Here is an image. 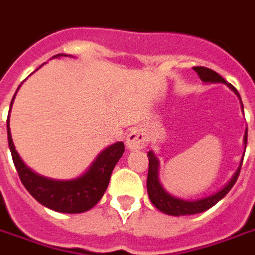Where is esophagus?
<instances>
[{
    "label": "esophagus",
    "instance_id": "1",
    "mask_svg": "<svg viewBox=\"0 0 255 255\" xmlns=\"http://www.w3.org/2000/svg\"><path fill=\"white\" fill-rule=\"evenodd\" d=\"M145 136L144 133L139 129H132L128 133L127 139H126V145L129 151H135V149H140L144 147Z\"/></svg>",
    "mask_w": 255,
    "mask_h": 255
}]
</instances>
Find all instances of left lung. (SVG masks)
<instances>
[{
  "mask_svg": "<svg viewBox=\"0 0 255 255\" xmlns=\"http://www.w3.org/2000/svg\"><path fill=\"white\" fill-rule=\"evenodd\" d=\"M194 71L197 72L198 76H199V79H201L203 83H206V84H217V83L226 84L227 87L238 96V99H240L241 102V107H242V111H244V104H242V100H241V96L240 93H238V91H237L231 84H227L222 76H219L218 73L214 72L213 69H209V68L205 67H195L194 68ZM246 140H248V128H246L244 136L245 148H246ZM147 156H148L149 160L148 178H147V191H148L149 199L152 202V205L158 210H160L162 213L168 214V215H174V217L203 213L206 210H209L210 207H213L214 205H217V203L226 195L227 192L230 191L231 187H233L234 183L237 182L238 175H240L241 166H242V160H244V155H242V159H241L238 168H237L236 172L233 174L230 180H229L221 190H218L217 192H214L211 195H207V197L187 201V199H182V198L171 195L170 192L163 187V184L160 183V179H159V167H160L159 159L156 158V155L153 153V151H149V152L147 153Z\"/></svg>",
  "mask_w": 255,
  "mask_h": 255,
  "instance_id": "8db88e82",
  "label": "left lung"
}]
</instances>
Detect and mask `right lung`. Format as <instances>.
<instances>
[{"mask_svg": "<svg viewBox=\"0 0 255 255\" xmlns=\"http://www.w3.org/2000/svg\"><path fill=\"white\" fill-rule=\"evenodd\" d=\"M60 56L67 57L68 54H57V56H53V58H57ZM14 97L15 95L11 99L10 110L7 116V140H9V148H10L15 170L18 172L19 179L25 188L30 192V195L37 202L58 213L79 214L92 209L93 206L102 199L103 194L108 187L112 170L124 152L123 143L116 141L103 149L84 174H81L77 178L60 180L42 176L30 170L21 159L18 152L15 151L14 143L11 139L10 124H9Z\"/></svg>", "mask_w": 255, "mask_h": 255, "instance_id": "add662e5", "label": "right lung"}]
</instances>
